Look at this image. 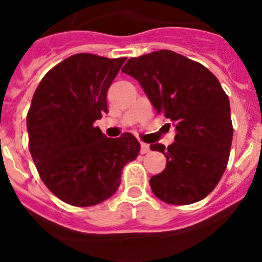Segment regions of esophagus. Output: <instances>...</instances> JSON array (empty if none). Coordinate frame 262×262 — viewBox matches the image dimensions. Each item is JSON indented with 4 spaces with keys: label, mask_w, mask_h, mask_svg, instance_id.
<instances>
[{
    "label": "esophagus",
    "mask_w": 262,
    "mask_h": 262,
    "mask_svg": "<svg viewBox=\"0 0 262 262\" xmlns=\"http://www.w3.org/2000/svg\"><path fill=\"white\" fill-rule=\"evenodd\" d=\"M140 145H141V148H140V153H141V155H147V153H149V152H150L149 144L141 143Z\"/></svg>",
    "instance_id": "obj_1"
}]
</instances>
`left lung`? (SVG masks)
Instances as JSON below:
<instances>
[{
    "mask_svg": "<svg viewBox=\"0 0 262 262\" xmlns=\"http://www.w3.org/2000/svg\"><path fill=\"white\" fill-rule=\"evenodd\" d=\"M133 76L158 114L174 124V143L150 144L162 152L166 167L150 178L164 203L187 205L203 200L224 175L232 141L230 101L214 74L199 62L157 50L129 58L122 69Z\"/></svg>",
    "mask_w": 262,
    "mask_h": 262,
    "instance_id": "obj_1",
    "label": "left lung"
}]
</instances>
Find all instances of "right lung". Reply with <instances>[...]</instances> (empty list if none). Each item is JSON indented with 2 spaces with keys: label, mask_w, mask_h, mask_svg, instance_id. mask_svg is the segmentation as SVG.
Listing matches in <instances>:
<instances>
[{
  "label": "right lung",
  "mask_w": 262,
  "mask_h": 262,
  "mask_svg": "<svg viewBox=\"0 0 262 262\" xmlns=\"http://www.w3.org/2000/svg\"><path fill=\"white\" fill-rule=\"evenodd\" d=\"M124 61L74 54L48 71L32 97L31 156L45 186L70 205L92 206L114 195L123 166L140 152L133 134L110 139L93 126L109 112L107 90Z\"/></svg>",
  "instance_id": "add662e5"
}]
</instances>
